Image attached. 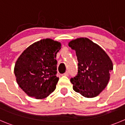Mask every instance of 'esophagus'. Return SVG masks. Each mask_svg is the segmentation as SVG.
<instances>
[{"instance_id": "34e87169", "label": "esophagus", "mask_w": 125, "mask_h": 125, "mask_svg": "<svg viewBox=\"0 0 125 125\" xmlns=\"http://www.w3.org/2000/svg\"><path fill=\"white\" fill-rule=\"evenodd\" d=\"M64 75H65V76H68L69 75V72L68 71H67V72H65L64 73Z\"/></svg>"}]
</instances>
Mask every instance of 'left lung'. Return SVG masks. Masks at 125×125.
<instances>
[{"label": "left lung", "instance_id": "left-lung-1", "mask_svg": "<svg viewBox=\"0 0 125 125\" xmlns=\"http://www.w3.org/2000/svg\"><path fill=\"white\" fill-rule=\"evenodd\" d=\"M75 51L78 73L71 78L75 91L85 97L99 95L107 85L113 64L111 59L98 45L87 38H78L69 43Z\"/></svg>", "mask_w": 125, "mask_h": 125}]
</instances>
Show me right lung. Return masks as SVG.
Here are the masks:
<instances>
[{
  "label": "right lung",
  "instance_id": "add662e5",
  "mask_svg": "<svg viewBox=\"0 0 125 125\" xmlns=\"http://www.w3.org/2000/svg\"><path fill=\"white\" fill-rule=\"evenodd\" d=\"M61 47L60 42L42 39L28 47L17 59L16 82L29 96L43 99L55 90L59 80L56 57Z\"/></svg>",
  "mask_w": 125,
  "mask_h": 125
}]
</instances>
